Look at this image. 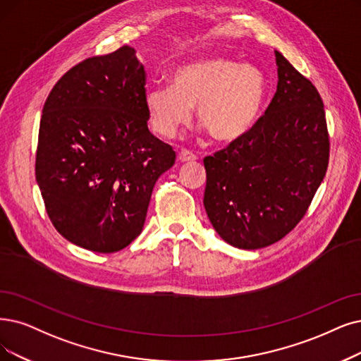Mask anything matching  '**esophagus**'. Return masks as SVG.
<instances>
[{
  "label": "esophagus",
  "mask_w": 361,
  "mask_h": 361,
  "mask_svg": "<svg viewBox=\"0 0 361 361\" xmlns=\"http://www.w3.org/2000/svg\"><path fill=\"white\" fill-rule=\"evenodd\" d=\"M178 158H179L180 163H191V161H195V160H197V157H195L191 151H186V149H182V151L179 152Z\"/></svg>",
  "instance_id": "obj_1"
}]
</instances>
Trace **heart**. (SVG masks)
I'll use <instances>...</instances> for the list:
<instances>
[{
  "instance_id": "heart-1",
  "label": "heart",
  "mask_w": 361,
  "mask_h": 361,
  "mask_svg": "<svg viewBox=\"0 0 361 361\" xmlns=\"http://www.w3.org/2000/svg\"><path fill=\"white\" fill-rule=\"evenodd\" d=\"M267 97L261 71L228 59H207L179 68L170 85H151L145 92V109L154 132L173 137L191 120H197L218 142L246 136L259 117Z\"/></svg>"
}]
</instances>
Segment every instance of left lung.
I'll use <instances>...</instances> for the list:
<instances>
[{"label": "left lung", "instance_id": "obj_1", "mask_svg": "<svg viewBox=\"0 0 361 361\" xmlns=\"http://www.w3.org/2000/svg\"><path fill=\"white\" fill-rule=\"evenodd\" d=\"M277 92L252 130L204 158V209L228 244L255 250L304 218L329 164L320 93L276 51Z\"/></svg>", "mask_w": 361, "mask_h": 361}]
</instances>
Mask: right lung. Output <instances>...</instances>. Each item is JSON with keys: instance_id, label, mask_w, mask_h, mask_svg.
Masks as SVG:
<instances>
[{"instance_id": "right-lung-1", "label": "right lung", "mask_w": 361, "mask_h": 361, "mask_svg": "<svg viewBox=\"0 0 361 361\" xmlns=\"http://www.w3.org/2000/svg\"><path fill=\"white\" fill-rule=\"evenodd\" d=\"M133 47L89 57L54 84L39 121L35 178L62 237L97 253L128 246L176 154L148 130Z\"/></svg>"}]
</instances>
